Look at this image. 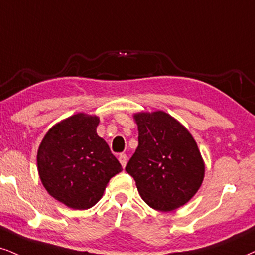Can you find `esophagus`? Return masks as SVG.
<instances>
[{
	"label": "esophagus",
	"mask_w": 255,
	"mask_h": 255,
	"mask_svg": "<svg viewBox=\"0 0 255 255\" xmlns=\"http://www.w3.org/2000/svg\"><path fill=\"white\" fill-rule=\"evenodd\" d=\"M118 159H119V162H121L123 168H124V166L127 165V161H128L127 155H125V153H121V155H119V157H118Z\"/></svg>",
	"instance_id": "esophagus-1"
}]
</instances>
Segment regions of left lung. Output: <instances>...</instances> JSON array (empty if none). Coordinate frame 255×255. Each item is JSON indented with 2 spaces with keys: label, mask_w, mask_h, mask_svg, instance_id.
I'll use <instances>...</instances> for the list:
<instances>
[{
  "label": "left lung",
  "mask_w": 255,
  "mask_h": 255,
  "mask_svg": "<svg viewBox=\"0 0 255 255\" xmlns=\"http://www.w3.org/2000/svg\"><path fill=\"white\" fill-rule=\"evenodd\" d=\"M138 146L127 168L147 206L171 212L200 189L204 162L197 144L180 122L163 111L133 116Z\"/></svg>",
  "instance_id": "8db88e82"
}]
</instances>
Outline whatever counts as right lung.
Segmentation results:
<instances>
[{
	"instance_id": "add662e5",
	"label": "right lung",
	"mask_w": 255,
	"mask_h": 255,
	"mask_svg": "<svg viewBox=\"0 0 255 255\" xmlns=\"http://www.w3.org/2000/svg\"><path fill=\"white\" fill-rule=\"evenodd\" d=\"M99 118L77 113L52 127L37 150L43 187L59 202L89 209L102 199L110 178L122 165L97 134Z\"/></svg>"
}]
</instances>
